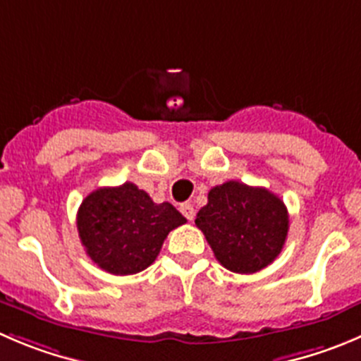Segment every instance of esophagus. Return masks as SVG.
<instances>
[{"label":"esophagus","mask_w":361,"mask_h":361,"mask_svg":"<svg viewBox=\"0 0 361 361\" xmlns=\"http://www.w3.org/2000/svg\"><path fill=\"white\" fill-rule=\"evenodd\" d=\"M180 212H183L184 216H186L188 219H193L195 218V207H193V204H190V202H186V204H183L180 205Z\"/></svg>","instance_id":"esophagus-1"}]
</instances>
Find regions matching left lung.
Listing matches in <instances>:
<instances>
[{
	"label": "left lung",
	"mask_w": 361,
	"mask_h": 361,
	"mask_svg": "<svg viewBox=\"0 0 361 361\" xmlns=\"http://www.w3.org/2000/svg\"><path fill=\"white\" fill-rule=\"evenodd\" d=\"M195 225L223 267L250 274L280 255L289 214L286 204L266 188L228 180L209 191L207 205L198 211Z\"/></svg>",
	"instance_id": "left-lung-1"
}]
</instances>
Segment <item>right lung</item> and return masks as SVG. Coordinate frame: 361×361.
<instances>
[{
	"label": "right lung",
	"mask_w": 361,
	"mask_h": 361,
	"mask_svg": "<svg viewBox=\"0 0 361 361\" xmlns=\"http://www.w3.org/2000/svg\"><path fill=\"white\" fill-rule=\"evenodd\" d=\"M184 223L173 205L154 204L133 183L92 191L78 211V232L88 257L120 276L147 269L166 235Z\"/></svg>",
	"instance_id": "obj_1"
}]
</instances>
